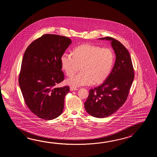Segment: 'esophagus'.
Here are the masks:
<instances>
[{"label":"esophagus","instance_id":"34e87169","mask_svg":"<svg viewBox=\"0 0 157 157\" xmlns=\"http://www.w3.org/2000/svg\"><path fill=\"white\" fill-rule=\"evenodd\" d=\"M78 90V89L74 86L70 87V90L71 91H75V90Z\"/></svg>","mask_w":157,"mask_h":157}]
</instances>
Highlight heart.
Segmentation results:
<instances>
[{"mask_svg":"<svg viewBox=\"0 0 157 157\" xmlns=\"http://www.w3.org/2000/svg\"><path fill=\"white\" fill-rule=\"evenodd\" d=\"M61 66L67 76L74 75L81 67L82 71L67 80L73 86L103 82L109 75L114 63V54L110 48L85 44L74 48L72 54L64 53Z\"/></svg>","mask_w":157,"mask_h":157,"instance_id":"1","label":"heart"}]
</instances>
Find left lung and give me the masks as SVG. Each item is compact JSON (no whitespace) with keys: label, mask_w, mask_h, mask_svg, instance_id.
Masks as SVG:
<instances>
[{"label":"left lung","mask_w":157,"mask_h":157,"mask_svg":"<svg viewBox=\"0 0 157 157\" xmlns=\"http://www.w3.org/2000/svg\"><path fill=\"white\" fill-rule=\"evenodd\" d=\"M100 39L111 41L116 61L103 82L89 90L84 105L87 112L92 116L105 118L115 113L126 101L133 82L134 70L130 53L124 45L111 37Z\"/></svg>","instance_id":"1"}]
</instances>
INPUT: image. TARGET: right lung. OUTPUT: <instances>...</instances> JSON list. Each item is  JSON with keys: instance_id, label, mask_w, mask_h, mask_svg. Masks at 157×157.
Masks as SVG:
<instances>
[{"instance_id": "obj_1", "label": "right lung", "mask_w": 157, "mask_h": 157, "mask_svg": "<svg viewBox=\"0 0 157 157\" xmlns=\"http://www.w3.org/2000/svg\"><path fill=\"white\" fill-rule=\"evenodd\" d=\"M72 43L70 38L44 34L27 48L18 82L27 107L43 120H52L63 110L70 87H55L64 78L60 57Z\"/></svg>"}]
</instances>
